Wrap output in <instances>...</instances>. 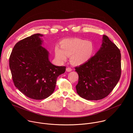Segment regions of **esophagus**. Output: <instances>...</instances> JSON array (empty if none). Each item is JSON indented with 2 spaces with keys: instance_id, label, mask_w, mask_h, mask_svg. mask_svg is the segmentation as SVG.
Listing matches in <instances>:
<instances>
[{
  "instance_id": "obj_1",
  "label": "esophagus",
  "mask_w": 133,
  "mask_h": 133,
  "mask_svg": "<svg viewBox=\"0 0 133 133\" xmlns=\"http://www.w3.org/2000/svg\"><path fill=\"white\" fill-rule=\"evenodd\" d=\"M71 70H72V69H71V68H70V67H67V68H66V71H67L70 72V71H71Z\"/></svg>"
}]
</instances>
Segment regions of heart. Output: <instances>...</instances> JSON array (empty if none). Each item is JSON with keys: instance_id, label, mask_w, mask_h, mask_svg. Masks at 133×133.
<instances>
[{"instance_id": "b5f03b06", "label": "heart", "mask_w": 133, "mask_h": 133, "mask_svg": "<svg viewBox=\"0 0 133 133\" xmlns=\"http://www.w3.org/2000/svg\"><path fill=\"white\" fill-rule=\"evenodd\" d=\"M94 51V45L91 42L81 38L65 39L61 42V48L57 46L55 49L56 57L59 61L65 62L67 56H70L71 63L75 65L89 61Z\"/></svg>"}]
</instances>
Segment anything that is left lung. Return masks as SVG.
I'll return each instance as SVG.
<instances>
[{
  "label": "left lung",
  "mask_w": 133,
  "mask_h": 133,
  "mask_svg": "<svg viewBox=\"0 0 133 133\" xmlns=\"http://www.w3.org/2000/svg\"><path fill=\"white\" fill-rule=\"evenodd\" d=\"M100 49L87 62L75 68L78 74L77 94L86 99L97 101L107 97L121 76V54L116 45L103 36Z\"/></svg>",
  "instance_id": "1"
}]
</instances>
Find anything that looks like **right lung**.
Here are the masks:
<instances>
[{"label": "right lung", "mask_w": 133, "mask_h": 133, "mask_svg": "<svg viewBox=\"0 0 133 133\" xmlns=\"http://www.w3.org/2000/svg\"><path fill=\"white\" fill-rule=\"evenodd\" d=\"M36 34L17 42L9 57V67L15 86L27 97L36 100L47 98L54 92L57 78L65 66L52 65L48 52Z\"/></svg>", "instance_id": "right-lung-1"}]
</instances>
